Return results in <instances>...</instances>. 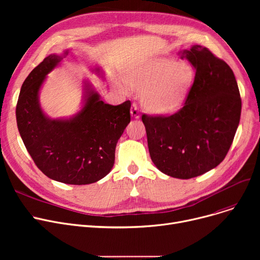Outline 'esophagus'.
<instances>
[{"label": "esophagus", "mask_w": 260, "mask_h": 260, "mask_svg": "<svg viewBox=\"0 0 260 260\" xmlns=\"http://www.w3.org/2000/svg\"><path fill=\"white\" fill-rule=\"evenodd\" d=\"M131 114L135 119H139L140 118V109L138 107V105L134 103L132 105V109H131Z\"/></svg>", "instance_id": "34e87169"}]
</instances>
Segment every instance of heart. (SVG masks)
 I'll list each match as a JSON object with an SVG mask.
<instances>
[{
  "mask_svg": "<svg viewBox=\"0 0 260 260\" xmlns=\"http://www.w3.org/2000/svg\"><path fill=\"white\" fill-rule=\"evenodd\" d=\"M194 67L187 62L158 59L129 73L125 81L128 86L145 89L144 105L156 114L174 112L184 101L195 80ZM115 85L126 90V86L116 81Z\"/></svg>",
  "mask_w": 260,
  "mask_h": 260,
  "instance_id": "1",
  "label": "heart"
}]
</instances>
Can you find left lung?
<instances>
[{"label":"left lung","instance_id":"left-lung-1","mask_svg":"<svg viewBox=\"0 0 260 260\" xmlns=\"http://www.w3.org/2000/svg\"><path fill=\"white\" fill-rule=\"evenodd\" d=\"M196 70L183 106L171 116L142 115L152 161L159 171L189 179L216 168L236 134L241 99L233 71L201 45L179 51Z\"/></svg>","mask_w":260,"mask_h":260}]
</instances>
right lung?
Listing matches in <instances>:
<instances>
[{
    "label": "right lung",
    "mask_w": 260,
    "mask_h": 260,
    "mask_svg": "<svg viewBox=\"0 0 260 260\" xmlns=\"http://www.w3.org/2000/svg\"><path fill=\"white\" fill-rule=\"evenodd\" d=\"M62 59L49 54L25 79L16 108L17 124L27 152L48 178L66 184H89L102 179L114 167L117 142L131 122V101L106 104L85 83L84 105L77 115L48 118L41 108L39 91L46 75Z\"/></svg>",
    "instance_id": "1"
}]
</instances>
